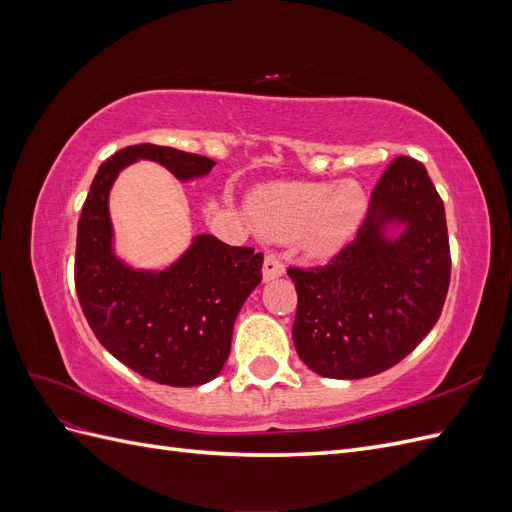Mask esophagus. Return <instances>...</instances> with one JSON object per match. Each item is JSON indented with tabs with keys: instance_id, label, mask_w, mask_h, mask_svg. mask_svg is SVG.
<instances>
[{
	"instance_id": "esophagus-1",
	"label": "esophagus",
	"mask_w": 512,
	"mask_h": 512,
	"mask_svg": "<svg viewBox=\"0 0 512 512\" xmlns=\"http://www.w3.org/2000/svg\"><path fill=\"white\" fill-rule=\"evenodd\" d=\"M284 275V262H282V258L277 256V254H267L265 256V265H262V277H265V280L269 282V280H275V277H282Z\"/></svg>"
}]
</instances>
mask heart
I'll use <instances>...</instances> for the list:
<instances>
[{"instance_id":"obj_1","label":"heart","mask_w":512,"mask_h":512,"mask_svg":"<svg viewBox=\"0 0 512 512\" xmlns=\"http://www.w3.org/2000/svg\"><path fill=\"white\" fill-rule=\"evenodd\" d=\"M369 198L361 183H275L256 190L247 200L252 222L269 237L290 239L303 232L309 250L335 254L363 226Z\"/></svg>"}]
</instances>
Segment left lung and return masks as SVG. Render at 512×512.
<instances>
[{
    "mask_svg": "<svg viewBox=\"0 0 512 512\" xmlns=\"http://www.w3.org/2000/svg\"><path fill=\"white\" fill-rule=\"evenodd\" d=\"M288 275L299 294L294 348L309 369L359 380L397 365L438 322L451 282L444 203L425 166L393 160L354 241L327 267Z\"/></svg>",
    "mask_w": 512,
    "mask_h": 512,
    "instance_id": "obj_1",
    "label": "left lung"
}]
</instances>
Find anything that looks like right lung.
Listing matches in <instances>:
<instances>
[{"mask_svg": "<svg viewBox=\"0 0 512 512\" xmlns=\"http://www.w3.org/2000/svg\"><path fill=\"white\" fill-rule=\"evenodd\" d=\"M138 160L158 162L181 181L215 166L198 153L149 143L108 158L91 181L76 232V294L91 331L117 361L158 384L198 386L228 359L239 309L262 280V254L196 235L162 271L126 265L113 252L108 194L119 170Z\"/></svg>", "mask_w": 512, "mask_h": 512, "instance_id": "right-lung-1", "label": "right lung"}]
</instances>
